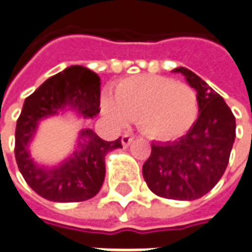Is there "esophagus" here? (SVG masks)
I'll use <instances>...</instances> for the list:
<instances>
[{
  "label": "esophagus",
  "mask_w": 252,
  "mask_h": 252,
  "mask_svg": "<svg viewBox=\"0 0 252 252\" xmlns=\"http://www.w3.org/2000/svg\"><path fill=\"white\" fill-rule=\"evenodd\" d=\"M134 140V137L131 136V134H123L122 136V145L123 147H127V145H130L131 144V141Z\"/></svg>",
  "instance_id": "1"
}]
</instances>
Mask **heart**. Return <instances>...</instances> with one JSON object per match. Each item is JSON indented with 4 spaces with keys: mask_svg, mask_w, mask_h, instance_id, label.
<instances>
[{
    "mask_svg": "<svg viewBox=\"0 0 252 252\" xmlns=\"http://www.w3.org/2000/svg\"><path fill=\"white\" fill-rule=\"evenodd\" d=\"M101 111L118 127L136 119L138 129L156 141L185 136L199 116L196 92L162 75H134L114 86V97H101Z\"/></svg>",
    "mask_w": 252,
    "mask_h": 252,
    "instance_id": "obj_1",
    "label": "heart"
}]
</instances>
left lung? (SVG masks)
<instances>
[{
  "label": "left lung",
  "instance_id": "left-lung-1",
  "mask_svg": "<svg viewBox=\"0 0 252 252\" xmlns=\"http://www.w3.org/2000/svg\"><path fill=\"white\" fill-rule=\"evenodd\" d=\"M174 72L185 76L197 92L199 116L193 127L174 143H154L143 176L160 197L195 200L209 193L223 176L235 143L236 121L216 90L185 67Z\"/></svg>",
  "mask_w": 252,
  "mask_h": 252
}]
</instances>
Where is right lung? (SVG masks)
Segmentation results:
<instances>
[{
  "instance_id": "1",
  "label": "right lung",
  "mask_w": 252,
  "mask_h": 252,
  "mask_svg": "<svg viewBox=\"0 0 252 252\" xmlns=\"http://www.w3.org/2000/svg\"><path fill=\"white\" fill-rule=\"evenodd\" d=\"M68 109L83 118L100 112V78L82 65H71L50 76L26 98L16 123L15 158L26 182L50 202H83L98 193L105 177V155L122 148L121 138L104 141L93 130L79 133L75 151L65 160L45 167L34 162L30 145L39 122Z\"/></svg>"
}]
</instances>
